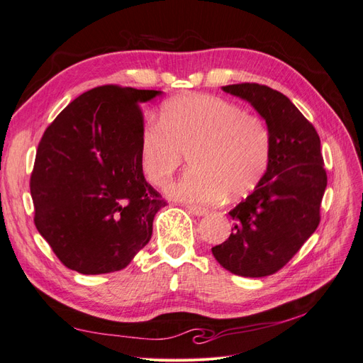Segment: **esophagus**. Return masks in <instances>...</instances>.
Wrapping results in <instances>:
<instances>
[{
    "label": "esophagus",
    "instance_id": "34e87169",
    "mask_svg": "<svg viewBox=\"0 0 363 363\" xmlns=\"http://www.w3.org/2000/svg\"><path fill=\"white\" fill-rule=\"evenodd\" d=\"M186 208H188V211H189L192 215H195V216H204V215L208 213L207 208L200 207V206H186Z\"/></svg>",
    "mask_w": 363,
    "mask_h": 363
}]
</instances>
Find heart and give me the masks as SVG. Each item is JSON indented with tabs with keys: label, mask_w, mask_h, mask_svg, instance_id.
Segmentation results:
<instances>
[{
	"label": "heart",
	"mask_w": 363,
	"mask_h": 363,
	"mask_svg": "<svg viewBox=\"0 0 363 363\" xmlns=\"http://www.w3.org/2000/svg\"><path fill=\"white\" fill-rule=\"evenodd\" d=\"M271 148L262 119L224 98L189 94L164 103L160 123L142 128L139 163L145 179L162 188L189 155L192 168L168 186V195L207 204L225 192L239 196L255 189L268 169Z\"/></svg>",
	"instance_id": "b5f03b06"
}]
</instances>
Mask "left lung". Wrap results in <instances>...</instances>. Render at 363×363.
<instances>
[{"label": "left lung", "mask_w": 363, "mask_h": 363, "mask_svg": "<svg viewBox=\"0 0 363 363\" xmlns=\"http://www.w3.org/2000/svg\"><path fill=\"white\" fill-rule=\"evenodd\" d=\"M221 89L252 106L265 119L272 148L265 175L228 212L232 235L212 248L219 265L236 276H271L294 257L320 224L327 186L321 140L286 95L257 83Z\"/></svg>", "instance_id": "1"}]
</instances>
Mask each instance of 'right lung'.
I'll list each match as a JSON object with an SVG mask.
<instances>
[{
	"instance_id": "right-lung-1",
	"label": "right lung",
	"mask_w": 363,
	"mask_h": 363,
	"mask_svg": "<svg viewBox=\"0 0 363 363\" xmlns=\"http://www.w3.org/2000/svg\"><path fill=\"white\" fill-rule=\"evenodd\" d=\"M162 91L100 86L77 96L43 133L30 192L38 232L80 274L125 268L167 201L139 163V104Z\"/></svg>"
}]
</instances>
